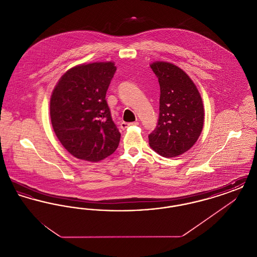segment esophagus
<instances>
[{
  "label": "esophagus",
  "mask_w": 257,
  "mask_h": 257,
  "mask_svg": "<svg viewBox=\"0 0 257 257\" xmlns=\"http://www.w3.org/2000/svg\"><path fill=\"white\" fill-rule=\"evenodd\" d=\"M136 125H139V122H122L120 124V128L123 129V130H125L126 128H128V127H130V126H136Z\"/></svg>",
  "instance_id": "esophagus-1"
}]
</instances>
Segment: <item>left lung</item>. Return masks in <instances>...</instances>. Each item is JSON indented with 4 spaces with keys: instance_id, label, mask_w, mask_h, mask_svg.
Masks as SVG:
<instances>
[{
    "instance_id": "obj_1",
    "label": "left lung",
    "mask_w": 257,
    "mask_h": 257,
    "mask_svg": "<svg viewBox=\"0 0 257 257\" xmlns=\"http://www.w3.org/2000/svg\"><path fill=\"white\" fill-rule=\"evenodd\" d=\"M150 67L161 94L158 125L148 136L149 146L163 157H176L193 147L201 134L203 102L195 83L177 65L154 61Z\"/></svg>"
}]
</instances>
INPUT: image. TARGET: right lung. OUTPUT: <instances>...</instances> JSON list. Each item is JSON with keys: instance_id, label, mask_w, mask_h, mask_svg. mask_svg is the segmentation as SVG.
Returning a JSON list of instances; mask_svg holds the SVG:
<instances>
[{"instance_id": "obj_1", "label": "right lung", "mask_w": 257, "mask_h": 257, "mask_svg": "<svg viewBox=\"0 0 257 257\" xmlns=\"http://www.w3.org/2000/svg\"><path fill=\"white\" fill-rule=\"evenodd\" d=\"M115 70L113 61L76 65L61 76L52 92L54 132L78 159L96 163L111 155L119 145L120 133L105 99Z\"/></svg>"}]
</instances>
